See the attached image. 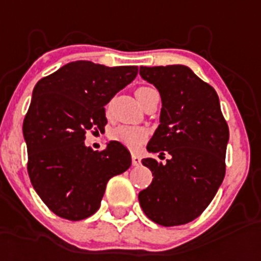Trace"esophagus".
<instances>
[{"instance_id":"1","label":"esophagus","mask_w":261,"mask_h":261,"mask_svg":"<svg viewBox=\"0 0 261 261\" xmlns=\"http://www.w3.org/2000/svg\"><path fill=\"white\" fill-rule=\"evenodd\" d=\"M131 161H133V165H134V167H139V165H141V157H139L138 154H135V153L131 154Z\"/></svg>"}]
</instances>
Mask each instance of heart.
Instances as JSON below:
<instances>
[{
    "mask_svg": "<svg viewBox=\"0 0 261 261\" xmlns=\"http://www.w3.org/2000/svg\"><path fill=\"white\" fill-rule=\"evenodd\" d=\"M149 90H151V88H138L137 92H135L138 100L142 97L146 92H149ZM110 137L114 139V141H116V142H120L122 145H124V146L135 149V147H138L139 145H142L143 141L146 139V131L137 126H116L115 128L111 130Z\"/></svg>",
    "mask_w": 261,
    "mask_h": 261,
    "instance_id": "1",
    "label": "heart"
}]
</instances>
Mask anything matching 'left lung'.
<instances>
[{"label":"left lung","instance_id":"obj_1","mask_svg":"<svg viewBox=\"0 0 261 261\" xmlns=\"http://www.w3.org/2000/svg\"><path fill=\"white\" fill-rule=\"evenodd\" d=\"M139 74L163 100L160 126L147 150L171 154L164 164L142 160L153 181L139 192V204L161 226L184 225L206 210L222 184L229 127L214 88L190 67L141 66Z\"/></svg>","mask_w":261,"mask_h":261}]
</instances>
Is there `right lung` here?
<instances>
[{"label":"right lung","mask_w":261,"mask_h":261,"mask_svg":"<svg viewBox=\"0 0 261 261\" xmlns=\"http://www.w3.org/2000/svg\"><path fill=\"white\" fill-rule=\"evenodd\" d=\"M137 74V66L77 61L36 84L22 123L27 169L40 199L61 218L94 214L108 180L130 168L131 155L120 142L94 151L84 141L88 131L104 130V106Z\"/></svg>","instance_id":"right-lung-1"}]
</instances>
